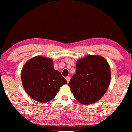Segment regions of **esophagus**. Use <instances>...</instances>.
Returning <instances> with one entry per match:
<instances>
[{
  "label": "esophagus",
  "instance_id": "esophagus-1",
  "mask_svg": "<svg viewBox=\"0 0 132 132\" xmlns=\"http://www.w3.org/2000/svg\"><path fill=\"white\" fill-rule=\"evenodd\" d=\"M66 81H67V82L68 83L69 82V81H70V77H69V76L66 77Z\"/></svg>",
  "mask_w": 132,
  "mask_h": 132
}]
</instances>
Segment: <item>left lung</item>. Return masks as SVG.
I'll list each match as a JSON object with an SVG mask.
<instances>
[{
    "mask_svg": "<svg viewBox=\"0 0 132 132\" xmlns=\"http://www.w3.org/2000/svg\"><path fill=\"white\" fill-rule=\"evenodd\" d=\"M110 68L104 57L87 55L76 63V71L69 85L75 99L82 104L96 102L105 94L110 82Z\"/></svg>",
    "mask_w": 132,
    "mask_h": 132,
    "instance_id": "obj_1",
    "label": "left lung"
}]
</instances>
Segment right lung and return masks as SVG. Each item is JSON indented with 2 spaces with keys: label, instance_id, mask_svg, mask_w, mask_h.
I'll return each instance as SVG.
<instances>
[{
  "label": "right lung",
  "instance_id": "add662e5",
  "mask_svg": "<svg viewBox=\"0 0 132 132\" xmlns=\"http://www.w3.org/2000/svg\"><path fill=\"white\" fill-rule=\"evenodd\" d=\"M21 78L28 95L42 103L55 97L60 87L67 84L61 72L54 69L53 60L41 56L33 57L25 63Z\"/></svg>",
  "mask_w": 132,
  "mask_h": 132
}]
</instances>
